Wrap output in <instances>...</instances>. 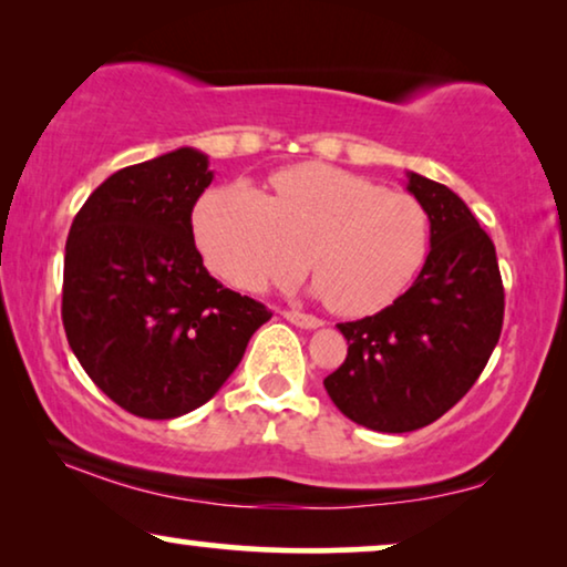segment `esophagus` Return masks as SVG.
I'll list each match as a JSON object with an SVG mask.
<instances>
[{
    "instance_id": "obj_1",
    "label": "esophagus",
    "mask_w": 567,
    "mask_h": 567,
    "mask_svg": "<svg viewBox=\"0 0 567 567\" xmlns=\"http://www.w3.org/2000/svg\"><path fill=\"white\" fill-rule=\"evenodd\" d=\"M284 317H286V320H289L291 324H297V328H301V330H315V328H320V324H322V320H317L315 315L297 312V309H286Z\"/></svg>"
}]
</instances>
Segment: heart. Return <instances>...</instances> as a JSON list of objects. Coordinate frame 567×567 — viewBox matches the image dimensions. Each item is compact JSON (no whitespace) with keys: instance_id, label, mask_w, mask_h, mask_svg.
Segmentation results:
<instances>
[{"instance_id":"obj_1","label":"heart","mask_w":567,"mask_h":567,"mask_svg":"<svg viewBox=\"0 0 567 567\" xmlns=\"http://www.w3.org/2000/svg\"><path fill=\"white\" fill-rule=\"evenodd\" d=\"M270 196L243 181L198 198L193 237L206 266L239 291L291 284L340 315H374L413 284L431 250V216L415 196L348 169L307 162L270 177Z\"/></svg>"}]
</instances>
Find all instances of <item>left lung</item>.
I'll return each mask as SVG.
<instances>
[{"label": "left lung", "mask_w": 567, "mask_h": 567, "mask_svg": "<svg viewBox=\"0 0 567 567\" xmlns=\"http://www.w3.org/2000/svg\"><path fill=\"white\" fill-rule=\"evenodd\" d=\"M431 216V250L413 286L382 312L340 322L343 367L324 390L363 429L408 433L454 408L483 374L503 328L493 239L446 185L408 173Z\"/></svg>", "instance_id": "1"}]
</instances>
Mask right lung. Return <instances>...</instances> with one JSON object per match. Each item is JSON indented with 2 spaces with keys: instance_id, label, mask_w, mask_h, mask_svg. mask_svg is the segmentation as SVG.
Instances as JSON below:
<instances>
[{
  "instance_id": "add662e5",
  "label": "right lung",
  "mask_w": 567,
  "mask_h": 567,
  "mask_svg": "<svg viewBox=\"0 0 567 567\" xmlns=\"http://www.w3.org/2000/svg\"><path fill=\"white\" fill-rule=\"evenodd\" d=\"M212 181L193 146L123 167L84 200L66 237L69 346L115 405L150 421L212 400L270 320L260 301L224 289L196 250L190 214Z\"/></svg>"
}]
</instances>
